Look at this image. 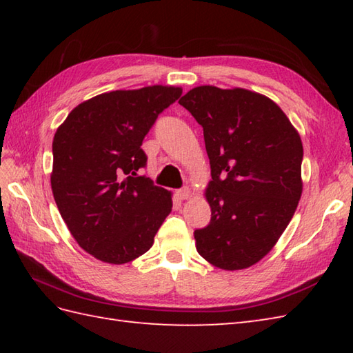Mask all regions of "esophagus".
<instances>
[{"instance_id": "34e87169", "label": "esophagus", "mask_w": 353, "mask_h": 353, "mask_svg": "<svg viewBox=\"0 0 353 353\" xmlns=\"http://www.w3.org/2000/svg\"><path fill=\"white\" fill-rule=\"evenodd\" d=\"M191 196H192V194H191V190L188 188V186H185V188L177 191V197L181 200H188Z\"/></svg>"}]
</instances>
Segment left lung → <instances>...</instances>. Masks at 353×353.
<instances>
[{
  "label": "left lung",
  "mask_w": 353,
  "mask_h": 353,
  "mask_svg": "<svg viewBox=\"0 0 353 353\" xmlns=\"http://www.w3.org/2000/svg\"><path fill=\"white\" fill-rule=\"evenodd\" d=\"M179 103L203 127L211 163V221L194 232L197 252L223 270L256 264L301 200V137L274 101L247 89L197 86Z\"/></svg>",
  "instance_id": "1"
}]
</instances>
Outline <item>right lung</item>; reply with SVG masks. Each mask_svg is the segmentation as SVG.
<instances>
[{"label":"right lung","instance_id":"right-lung-1","mask_svg":"<svg viewBox=\"0 0 353 353\" xmlns=\"http://www.w3.org/2000/svg\"><path fill=\"white\" fill-rule=\"evenodd\" d=\"M182 88L112 91L80 103L52 139L51 190L79 245L108 264L144 254L171 212V192L137 171L157 115Z\"/></svg>","mask_w":353,"mask_h":353}]
</instances>
